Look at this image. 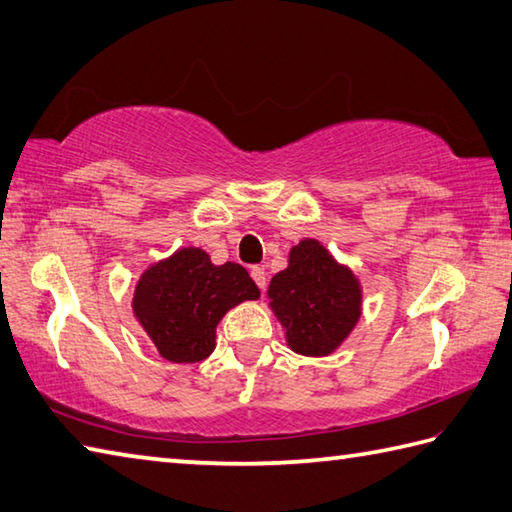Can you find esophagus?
I'll use <instances>...</instances> for the list:
<instances>
[{"instance_id": "esophagus-1", "label": "esophagus", "mask_w": 512, "mask_h": 512, "mask_svg": "<svg viewBox=\"0 0 512 512\" xmlns=\"http://www.w3.org/2000/svg\"><path fill=\"white\" fill-rule=\"evenodd\" d=\"M250 277L255 279V284L259 286V288H266V270L262 268V266H253L250 268Z\"/></svg>"}]
</instances>
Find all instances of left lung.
<instances>
[{"mask_svg": "<svg viewBox=\"0 0 512 512\" xmlns=\"http://www.w3.org/2000/svg\"><path fill=\"white\" fill-rule=\"evenodd\" d=\"M266 295L286 346L304 357L333 355L362 317L359 277L313 237L290 248L288 266L273 275Z\"/></svg>", "mask_w": 512, "mask_h": 512, "instance_id": "left-lung-1", "label": "left lung"}]
</instances>
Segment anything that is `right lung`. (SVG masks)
I'll return each mask as SVG.
<instances>
[{
  "mask_svg": "<svg viewBox=\"0 0 512 512\" xmlns=\"http://www.w3.org/2000/svg\"><path fill=\"white\" fill-rule=\"evenodd\" d=\"M257 297L244 266H217L206 250L188 246L137 277L133 315L164 359L197 364L215 350L217 324L228 310Z\"/></svg>",
  "mask_w": 512,
  "mask_h": 512,
  "instance_id": "right-lung-1",
  "label": "right lung"
}]
</instances>
